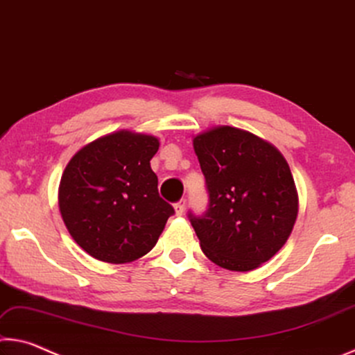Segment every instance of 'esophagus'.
I'll use <instances>...</instances> for the list:
<instances>
[{
    "label": "esophagus",
    "mask_w": 355,
    "mask_h": 355,
    "mask_svg": "<svg viewBox=\"0 0 355 355\" xmlns=\"http://www.w3.org/2000/svg\"><path fill=\"white\" fill-rule=\"evenodd\" d=\"M174 211H176L178 216H182L184 211H185V200L178 201L176 205H174Z\"/></svg>",
    "instance_id": "esophagus-1"
}]
</instances>
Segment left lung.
<instances>
[{
	"mask_svg": "<svg viewBox=\"0 0 355 355\" xmlns=\"http://www.w3.org/2000/svg\"><path fill=\"white\" fill-rule=\"evenodd\" d=\"M209 209L189 214L202 253L223 269L248 272L291 236L299 195L283 154L247 130L217 125L193 137Z\"/></svg>",
	"mask_w": 355,
	"mask_h": 355,
	"instance_id": "left-lung-1",
	"label": "left lung"
}]
</instances>
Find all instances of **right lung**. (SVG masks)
Returning a JSON list of instances; mask_svg holds the SVG:
<instances>
[{"instance_id":"add662e5","label":"right lung","mask_w":355,"mask_h":355,"mask_svg":"<svg viewBox=\"0 0 355 355\" xmlns=\"http://www.w3.org/2000/svg\"><path fill=\"white\" fill-rule=\"evenodd\" d=\"M159 138L118 130L73 154L58 189V205L72 239L92 258L132 263L149 253L174 214L160 198L150 159Z\"/></svg>"}]
</instances>
